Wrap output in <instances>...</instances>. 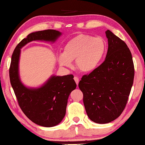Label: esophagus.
<instances>
[{
    "mask_svg": "<svg viewBox=\"0 0 145 145\" xmlns=\"http://www.w3.org/2000/svg\"><path fill=\"white\" fill-rule=\"evenodd\" d=\"M74 81H75V82H76V84H78V82H79V78H78V77H77V76H74Z\"/></svg>",
    "mask_w": 145,
    "mask_h": 145,
    "instance_id": "34e87169",
    "label": "esophagus"
}]
</instances>
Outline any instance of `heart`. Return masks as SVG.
<instances>
[{"label": "heart", "mask_w": 145, "mask_h": 145, "mask_svg": "<svg viewBox=\"0 0 145 145\" xmlns=\"http://www.w3.org/2000/svg\"><path fill=\"white\" fill-rule=\"evenodd\" d=\"M106 51V42L102 37L80 34L65 44L63 54H59L57 59L60 65L65 67H71V61L75 60L80 71L89 72L99 66Z\"/></svg>", "instance_id": "b5f03b06"}]
</instances>
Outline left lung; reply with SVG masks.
Segmentation results:
<instances>
[{
    "label": "left lung",
    "mask_w": 145,
    "mask_h": 145,
    "mask_svg": "<svg viewBox=\"0 0 145 145\" xmlns=\"http://www.w3.org/2000/svg\"><path fill=\"white\" fill-rule=\"evenodd\" d=\"M106 34L108 49L105 60L89 74L84 75L78 84L87 115L99 124L108 123L121 115L135 72L132 53L125 42L109 30Z\"/></svg>",
    "instance_id": "left-lung-1"
}]
</instances>
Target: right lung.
Segmentation results:
<instances>
[{
    "mask_svg": "<svg viewBox=\"0 0 145 145\" xmlns=\"http://www.w3.org/2000/svg\"><path fill=\"white\" fill-rule=\"evenodd\" d=\"M61 35L54 30L33 32L17 44L13 51L9 74L11 85L21 110L30 121L39 126L52 127L58 124L65 117L68 97L76 84L72 74L53 76L43 86L28 89L20 81L18 64L20 48L34 40L54 41Z\"/></svg>",
    "mask_w": 145,
    "mask_h": 145,
    "instance_id": "add662e5",
    "label": "right lung"
}]
</instances>
